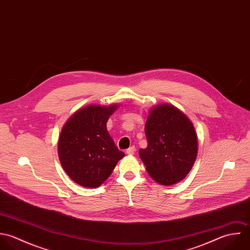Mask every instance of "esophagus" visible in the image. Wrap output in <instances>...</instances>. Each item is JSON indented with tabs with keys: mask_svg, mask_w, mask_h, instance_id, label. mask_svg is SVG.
Returning <instances> with one entry per match:
<instances>
[{
	"mask_svg": "<svg viewBox=\"0 0 250 250\" xmlns=\"http://www.w3.org/2000/svg\"><path fill=\"white\" fill-rule=\"evenodd\" d=\"M135 152H136V147H135V146H131V147H129V148L126 150V153H127L128 155H133Z\"/></svg>",
	"mask_w": 250,
	"mask_h": 250,
	"instance_id": "1",
	"label": "esophagus"
}]
</instances>
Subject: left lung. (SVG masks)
Segmentation results:
<instances>
[{
    "mask_svg": "<svg viewBox=\"0 0 250 250\" xmlns=\"http://www.w3.org/2000/svg\"><path fill=\"white\" fill-rule=\"evenodd\" d=\"M146 134L147 146L139 154L148 174L162 185L182 180L198 153V137L191 120L172 104H158L148 113Z\"/></svg>",
    "mask_w": 250,
    "mask_h": 250,
    "instance_id": "8db88e82",
    "label": "left lung"
}]
</instances>
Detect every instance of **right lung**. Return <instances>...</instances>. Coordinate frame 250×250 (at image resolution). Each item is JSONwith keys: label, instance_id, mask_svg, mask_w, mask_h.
Masks as SVG:
<instances>
[{"label": "right lung", "instance_id": "right-lung-1", "mask_svg": "<svg viewBox=\"0 0 250 250\" xmlns=\"http://www.w3.org/2000/svg\"><path fill=\"white\" fill-rule=\"evenodd\" d=\"M118 106L87 105L76 111L61 130L60 163L71 179L83 187H99L125 156L106 130L107 120Z\"/></svg>", "mask_w": 250, "mask_h": 250}]
</instances>
